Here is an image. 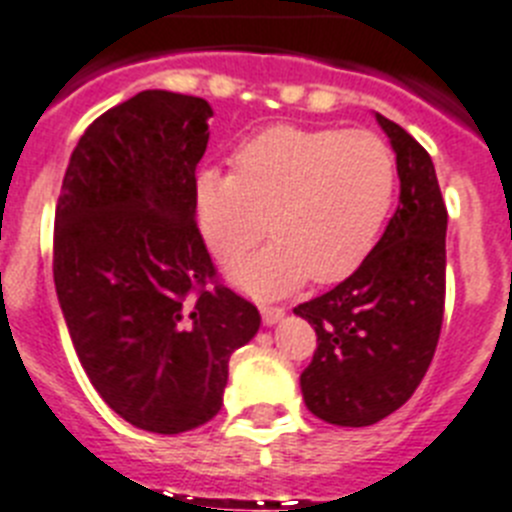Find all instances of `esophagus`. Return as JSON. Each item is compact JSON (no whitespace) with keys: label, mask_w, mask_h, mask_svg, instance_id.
Masks as SVG:
<instances>
[{"label":"esophagus","mask_w":512,"mask_h":512,"mask_svg":"<svg viewBox=\"0 0 512 512\" xmlns=\"http://www.w3.org/2000/svg\"><path fill=\"white\" fill-rule=\"evenodd\" d=\"M261 318H264L266 326H274V323L285 318V308H279V305H264V308H261Z\"/></svg>","instance_id":"34e87169"}]
</instances>
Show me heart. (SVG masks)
<instances>
[{"mask_svg": "<svg viewBox=\"0 0 512 512\" xmlns=\"http://www.w3.org/2000/svg\"><path fill=\"white\" fill-rule=\"evenodd\" d=\"M235 173L202 170L196 220L214 259L233 261L266 235L277 243L227 269L274 298L305 279L331 285L373 251L396 194V163L373 131L269 126L233 155Z\"/></svg>", "mask_w": 512, "mask_h": 512, "instance_id": "b5f03b06", "label": "heart"}]
</instances>
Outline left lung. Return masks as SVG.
Here are the masks:
<instances>
[{
  "label": "left lung",
  "mask_w": 512,
  "mask_h": 512,
  "mask_svg": "<svg viewBox=\"0 0 512 512\" xmlns=\"http://www.w3.org/2000/svg\"><path fill=\"white\" fill-rule=\"evenodd\" d=\"M396 152L401 194L368 259L298 305L318 347L300 375L305 406L339 427H368L409 401L430 368L445 308L448 209L430 155L375 113Z\"/></svg>",
  "instance_id": "obj_1"
}]
</instances>
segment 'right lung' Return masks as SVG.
<instances>
[{
  "label": "right lung",
  "mask_w": 512,
  "mask_h": 512,
  "mask_svg": "<svg viewBox=\"0 0 512 512\" xmlns=\"http://www.w3.org/2000/svg\"><path fill=\"white\" fill-rule=\"evenodd\" d=\"M204 98L144 90L87 126L54 222V285L100 399L129 425L178 435L220 412L227 362L261 326L217 282L196 227Z\"/></svg>",
  "instance_id": "add662e5"
}]
</instances>
